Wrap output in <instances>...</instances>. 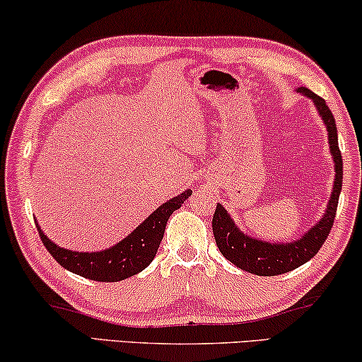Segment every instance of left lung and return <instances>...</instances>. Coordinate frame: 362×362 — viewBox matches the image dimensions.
Returning a JSON list of instances; mask_svg holds the SVG:
<instances>
[{
  "instance_id": "1",
  "label": "left lung",
  "mask_w": 362,
  "mask_h": 362,
  "mask_svg": "<svg viewBox=\"0 0 362 362\" xmlns=\"http://www.w3.org/2000/svg\"><path fill=\"white\" fill-rule=\"evenodd\" d=\"M298 91L313 100L323 123L327 124L329 149H332L336 167L332 200L328 203V210L325 213V216L312 230L305 233L298 241L285 244L264 243L241 233L234 226V221L228 215L225 208L218 203L211 221L218 249L234 266L246 272L256 274V276H279V274L293 271V269L310 261L320 251L323 243L327 241L334 223L336 208H338L341 185H343V159H341V151L338 146V131H336L334 118L328 105L325 103V100L315 95L312 90L302 86V88H298Z\"/></svg>"
}]
</instances>
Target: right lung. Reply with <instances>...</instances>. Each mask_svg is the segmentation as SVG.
<instances>
[{"label":"right lung","mask_w":362,"mask_h":362,"mask_svg":"<svg viewBox=\"0 0 362 362\" xmlns=\"http://www.w3.org/2000/svg\"><path fill=\"white\" fill-rule=\"evenodd\" d=\"M190 195L192 190H187L160 205L128 238H124L116 246L100 252H74L59 247L57 244L49 241L47 236L40 231L37 223L35 226H37L40 241L44 243L50 256L67 271L78 274L90 281L118 282L136 276L137 272L149 266L152 259L156 257L162 236H164L167 220Z\"/></svg>","instance_id":"right-lung-1"}]
</instances>
